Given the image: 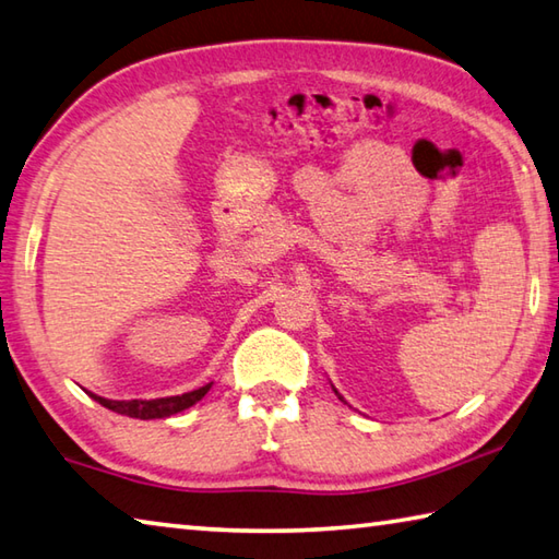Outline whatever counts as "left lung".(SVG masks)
<instances>
[{
    "mask_svg": "<svg viewBox=\"0 0 559 559\" xmlns=\"http://www.w3.org/2000/svg\"><path fill=\"white\" fill-rule=\"evenodd\" d=\"M335 394H338V392H335ZM338 396H341V394H338ZM341 399H343V396H341Z\"/></svg>",
    "mask_w": 559,
    "mask_h": 559,
    "instance_id": "left-lung-1",
    "label": "left lung"
}]
</instances>
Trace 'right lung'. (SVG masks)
Returning <instances> with one entry per match:
<instances>
[{
    "instance_id": "right-lung-1",
    "label": "right lung",
    "mask_w": 559,
    "mask_h": 559,
    "mask_svg": "<svg viewBox=\"0 0 559 559\" xmlns=\"http://www.w3.org/2000/svg\"><path fill=\"white\" fill-rule=\"evenodd\" d=\"M209 389H212V384H204V386L194 389V392H187V394H180V396L148 399V402H143V399H131V402H111V399H104V396H97L92 392H90V396L94 399V402H99L102 406H107V408L116 411V414H121V416L151 420V418H167L173 414H180V411L197 404L199 399H202L209 392Z\"/></svg>"
}]
</instances>
